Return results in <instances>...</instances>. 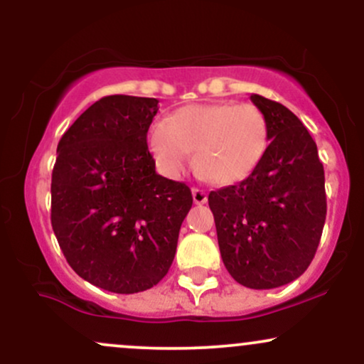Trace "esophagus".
<instances>
[{"label": "esophagus", "instance_id": "34e87169", "mask_svg": "<svg viewBox=\"0 0 364 364\" xmlns=\"http://www.w3.org/2000/svg\"><path fill=\"white\" fill-rule=\"evenodd\" d=\"M191 195H193V202L196 205H203L207 202V193L202 188H191Z\"/></svg>", "mask_w": 364, "mask_h": 364}]
</instances>
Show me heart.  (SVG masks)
<instances>
[{"mask_svg":"<svg viewBox=\"0 0 364 364\" xmlns=\"http://www.w3.org/2000/svg\"><path fill=\"white\" fill-rule=\"evenodd\" d=\"M267 145V119L250 102L183 106L149 133V150L162 173L179 176L195 150L196 169L215 185H235L252 176Z\"/></svg>","mask_w":364,"mask_h":364,"instance_id":"obj_1","label":"heart"}]
</instances>
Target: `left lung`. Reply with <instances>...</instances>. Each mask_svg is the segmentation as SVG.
Here are the masks:
<instances>
[{
	"label": "left lung",
	"instance_id": "left-lung-1",
	"mask_svg": "<svg viewBox=\"0 0 364 364\" xmlns=\"http://www.w3.org/2000/svg\"><path fill=\"white\" fill-rule=\"evenodd\" d=\"M269 127L260 166L237 185L210 191L217 241L231 277L250 289L298 279L318 248L325 215L323 164L310 132L282 104L252 94Z\"/></svg>",
	"mask_w": 364,
	"mask_h": 364
}]
</instances>
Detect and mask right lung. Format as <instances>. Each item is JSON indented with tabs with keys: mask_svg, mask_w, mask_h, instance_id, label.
<instances>
[{
	"mask_svg": "<svg viewBox=\"0 0 364 364\" xmlns=\"http://www.w3.org/2000/svg\"><path fill=\"white\" fill-rule=\"evenodd\" d=\"M154 97L107 95L58 144L51 224L70 267L101 289L133 294L168 274L193 196L156 173L147 132Z\"/></svg>",
	"mask_w": 364,
	"mask_h": 364,
	"instance_id": "right-lung-1",
	"label": "right lung"
}]
</instances>
